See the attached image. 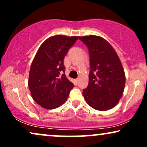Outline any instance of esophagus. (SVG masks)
I'll use <instances>...</instances> for the list:
<instances>
[{
	"label": "esophagus",
	"mask_w": 147,
	"mask_h": 147,
	"mask_svg": "<svg viewBox=\"0 0 147 147\" xmlns=\"http://www.w3.org/2000/svg\"><path fill=\"white\" fill-rule=\"evenodd\" d=\"M75 82H76V83H78V82H79V78H77V79H75Z\"/></svg>",
	"instance_id": "1"
}]
</instances>
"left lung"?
<instances>
[{"mask_svg": "<svg viewBox=\"0 0 147 147\" xmlns=\"http://www.w3.org/2000/svg\"><path fill=\"white\" fill-rule=\"evenodd\" d=\"M87 46L90 70L88 87L83 90L87 104L105 111L113 109L122 97L126 77L122 63L111 45L102 37L78 36Z\"/></svg>", "mask_w": 147, "mask_h": 147, "instance_id": "1", "label": "left lung"}]
</instances>
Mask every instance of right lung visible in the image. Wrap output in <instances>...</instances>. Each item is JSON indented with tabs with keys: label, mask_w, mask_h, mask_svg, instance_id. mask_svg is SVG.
<instances>
[{
	"label": "right lung",
	"mask_w": 147,
	"mask_h": 147,
	"mask_svg": "<svg viewBox=\"0 0 147 147\" xmlns=\"http://www.w3.org/2000/svg\"><path fill=\"white\" fill-rule=\"evenodd\" d=\"M78 36L56 35L38 48L30 67L28 86L35 102L46 109L58 108L68 99L74 84L64 72L63 59Z\"/></svg>",
	"instance_id": "obj_1"
}]
</instances>
